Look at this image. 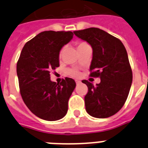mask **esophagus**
<instances>
[{"label":"esophagus","mask_w":148,"mask_h":148,"mask_svg":"<svg viewBox=\"0 0 148 148\" xmlns=\"http://www.w3.org/2000/svg\"><path fill=\"white\" fill-rule=\"evenodd\" d=\"M75 83H76V84H79L81 83L80 81H78V80H75Z\"/></svg>","instance_id":"34e87169"}]
</instances>
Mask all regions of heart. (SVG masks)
Segmentation results:
<instances>
[{
    "instance_id": "heart-1",
    "label": "heart",
    "mask_w": 148,
    "mask_h": 148,
    "mask_svg": "<svg viewBox=\"0 0 148 148\" xmlns=\"http://www.w3.org/2000/svg\"><path fill=\"white\" fill-rule=\"evenodd\" d=\"M87 45V43L85 42H82V41H81V42H78L77 43V49H78V48L80 47H84V46H86ZM61 55V51L60 52V56ZM67 74L68 75H71V76H73V77H78L79 76V75H80V73L78 71V70H73V69H70V70H67Z\"/></svg>"
}]
</instances>
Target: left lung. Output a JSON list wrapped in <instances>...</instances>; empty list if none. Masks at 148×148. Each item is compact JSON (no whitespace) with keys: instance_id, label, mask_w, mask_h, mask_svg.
Masks as SVG:
<instances>
[{"instance_id":"1","label":"left lung","mask_w":148,"mask_h":148,"mask_svg":"<svg viewBox=\"0 0 148 148\" xmlns=\"http://www.w3.org/2000/svg\"><path fill=\"white\" fill-rule=\"evenodd\" d=\"M73 32L92 47L90 76L101 78L95 86L87 80L82 81L88 87L84 97L86 110L95 118L113 116L125 104L133 81L125 46L119 39L99 28Z\"/></svg>"}]
</instances>
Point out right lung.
<instances>
[{
    "label": "right lung",
    "mask_w": 148,
    "mask_h": 148,
    "mask_svg": "<svg viewBox=\"0 0 148 148\" xmlns=\"http://www.w3.org/2000/svg\"><path fill=\"white\" fill-rule=\"evenodd\" d=\"M73 37L70 31H44L24 45L17 63V75L23 102L33 114L57 121L67 113L68 101L75 87L73 78L61 83L50 80V72L59 66V53Z\"/></svg>",
    "instance_id": "1"
}]
</instances>
